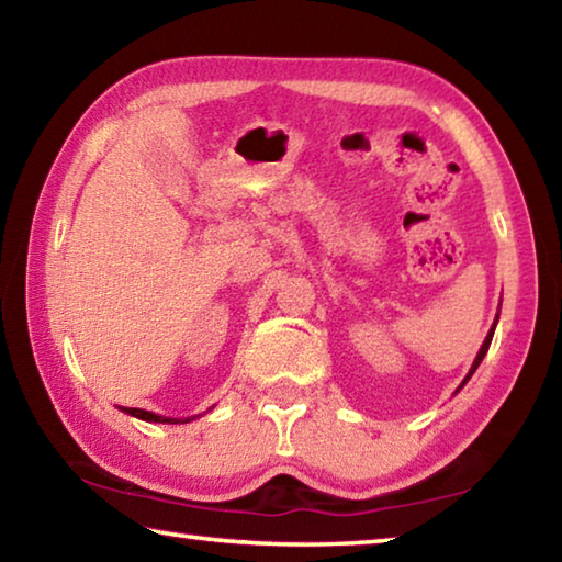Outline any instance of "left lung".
Instances as JSON below:
<instances>
[{"label":"left lung","mask_w":562,"mask_h":562,"mask_svg":"<svg viewBox=\"0 0 562 562\" xmlns=\"http://www.w3.org/2000/svg\"><path fill=\"white\" fill-rule=\"evenodd\" d=\"M498 319V317H496ZM493 331H496V322H493V327H491V331H488V337H486V341H483V345H481V349H479V357H475L473 359V364H471V372L469 374H465V379H463V384L465 382H469V379L473 376V372H475V369H479V364H481V361H483V357H486V351H488V347H491V339H493ZM461 384V386H463ZM459 386V389H461Z\"/></svg>","instance_id":"left-lung-1"}]
</instances>
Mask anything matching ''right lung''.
<instances>
[{
    "instance_id": "right-lung-1",
    "label": "right lung",
    "mask_w": 562,
    "mask_h": 562,
    "mask_svg": "<svg viewBox=\"0 0 562 562\" xmlns=\"http://www.w3.org/2000/svg\"><path fill=\"white\" fill-rule=\"evenodd\" d=\"M121 412H126V414H131V416H136V418H144V422H154V424H188V422H193V418H170V416H158V414H154V412H146V408H128V406H123Z\"/></svg>"
}]
</instances>
